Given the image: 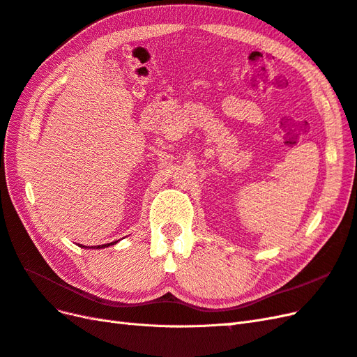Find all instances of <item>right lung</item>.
I'll use <instances>...</instances> for the list:
<instances>
[{
    "label": "right lung",
    "mask_w": 357,
    "mask_h": 357,
    "mask_svg": "<svg viewBox=\"0 0 357 357\" xmlns=\"http://www.w3.org/2000/svg\"><path fill=\"white\" fill-rule=\"evenodd\" d=\"M114 243H116V241H114ZM114 243H110V244H114ZM110 244H102V245H98V247H96V248H101V247H109ZM83 247H84V245H83ZM92 248H93V247H92Z\"/></svg>",
    "instance_id": "1"
}]
</instances>
